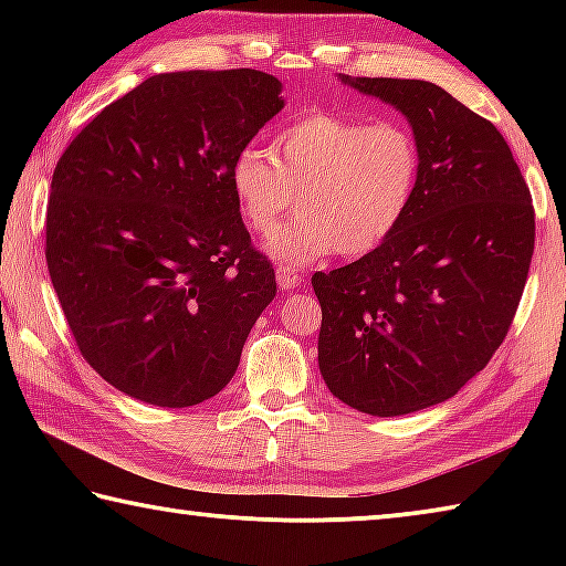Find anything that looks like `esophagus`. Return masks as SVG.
<instances>
[{
	"instance_id": "1",
	"label": "esophagus",
	"mask_w": 566,
	"mask_h": 566,
	"mask_svg": "<svg viewBox=\"0 0 566 566\" xmlns=\"http://www.w3.org/2000/svg\"><path fill=\"white\" fill-rule=\"evenodd\" d=\"M276 284H280L282 292H292L296 286H302V276L296 274L292 266H276Z\"/></svg>"
}]
</instances>
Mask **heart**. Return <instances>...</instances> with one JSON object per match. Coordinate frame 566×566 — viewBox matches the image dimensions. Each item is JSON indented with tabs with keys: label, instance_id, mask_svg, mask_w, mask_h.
<instances>
[{
	"label": "heart",
	"instance_id": "b5f03b06",
	"mask_svg": "<svg viewBox=\"0 0 566 566\" xmlns=\"http://www.w3.org/2000/svg\"><path fill=\"white\" fill-rule=\"evenodd\" d=\"M419 175V142L407 124L310 112L276 132L272 157L256 147L239 151L229 185L256 234L271 232L301 195L303 214L264 242L272 260L300 266L334 252H375L405 222Z\"/></svg>",
	"mask_w": 566,
	"mask_h": 566
}]
</instances>
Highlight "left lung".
<instances>
[{
	"label": "left lung",
	"mask_w": 566,
	"mask_h": 566,
	"mask_svg": "<svg viewBox=\"0 0 566 566\" xmlns=\"http://www.w3.org/2000/svg\"><path fill=\"white\" fill-rule=\"evenodd\" d=\"M342 82L405 114L421 175L385 244L312 276L319 371L364 415H411L454 397L510 332L534 252L532 195L500 129L437 84Z\"/></svg>",
	"instance_id": "1"
}]
</instances>
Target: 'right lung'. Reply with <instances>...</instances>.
Wrapping results in <instances>:
<instances>
[{
  "mask_svg": "<svg viewBox=\"0 0 566 566\" xmlns=\"http://www.w3.org/2000/svg\"><path fill=\"white\" fill-rule=\"evenodd\" d=\"M280 92L256 70L155 74L56 161L46 266L82 357L124 395L179 409L234 377L276 282L229 169Z\"/></svg>",
  "mask_w": 566,
  "mask_h": 566,
  "instance_id": "1",
  "label": "right lung"
}]
</instances>
